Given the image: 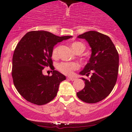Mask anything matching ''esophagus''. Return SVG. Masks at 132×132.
Returning <instances> with one entry per match:
<instances>
[{"label": "esophagus", "instance_id": "34e87169", "mask_svg": "<svg viewBox=\"0 0 132 132\" xmlns=\"http://www.w3.org/2000/svg\"><path fill=\"white\" fill-rule=\"evenodd\" d=\"M68 79L70 80H71V81H73V80H76V78H74V77H68Z\"/></svg>", "mask_w": 132, "mask_h": 132}]
</instances>
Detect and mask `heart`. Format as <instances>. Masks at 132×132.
I'll return each mask as SVG.
<instances>
[{"label": "heart", "mask_w": 132, "mask_h": 132, "mask_svg": "<svg viewBox=\"0 0 132 132\" xmlns=\"http://www.w3.org/2000/svg\"><path fill=\"white\" fill-rule=\"evenodd\" d=\"M71 48L74 50L75 52L77 53L78 52H83L84 50L85 46L80 41H75L71 44ZM59 46L54 48L52 52V57L53 59H57L58 57ZM57 68L60 72L65 75L72 74L73 71L79 68V64L77 62H61L57 65Z\"/></svg>", "instance_id": "b5f03b06"}]
</instances>
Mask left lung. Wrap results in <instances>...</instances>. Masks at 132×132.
Masks as SVG:
<instances>
[{
    "instance_id": "obj_1",
    "label": "left lung",
    "mask_w": 132,
    "mask_h": 132,
    "mask_svg": "<svg viewBox=\"0 0 132 132\" xmlns=\"http://www.w3.org/2000/svg\"><path fill=\"white\" fill-rule=\"evenodd\" d=\"M85 39L91 48V56L82 75L91 76L85 81L84 88L77 93L80 100L95 103L105 99L112 91L118 78L119 54L110 38L96 31H88L78 36Z\"/></svg>"
}]
</instances>
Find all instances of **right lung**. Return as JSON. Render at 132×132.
Listing matches in <instances>:
<instances>
[{"label": "right lung", "instance_id": "obj_1", "mask_svg": "<svg viewBox=\"0 0 132 132\" xmlns=\"http://www.w3.org/2000/svg\"><path fill=\"white\" fill-rule=\"evenodd\" d=\"M70 38L44 30L30 31L17 44L13 56L12 77L16 89L27 101L42 105L56 96L60 83L66 77L54 69L51 76H44L42 71L48 66L54 68V46Z\"/></svg>", "mask_w": 132, "mask_h": 132}]
</instances>
